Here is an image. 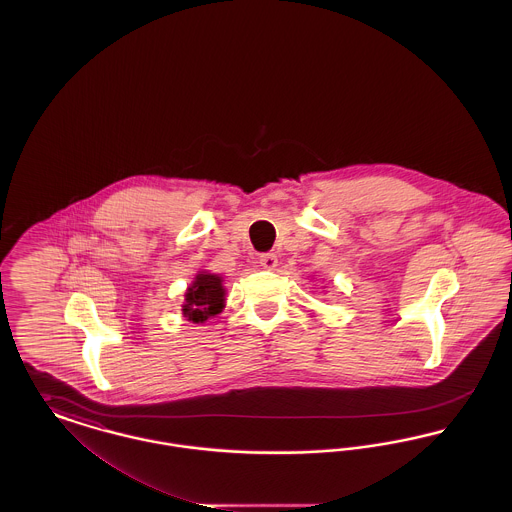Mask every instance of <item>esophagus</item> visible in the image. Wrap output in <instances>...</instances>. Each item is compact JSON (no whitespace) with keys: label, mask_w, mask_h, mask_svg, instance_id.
<instances>
[{"label":"esophagus","mask_w":512,"mask_h":512,"mask_svg":"<svg viewBox=\"0 0 512 512\" xmlns=\"http://www.w3.org/2000/svg\"><path fill=\"white\" fill-rule=\"evenodd\" d=\"M259 265L263 268H268V270H272V268L278 265V257H276L274 253H263V255L259 257Z\"/></svg>","instance_id":"34e87169"}]
</instances>
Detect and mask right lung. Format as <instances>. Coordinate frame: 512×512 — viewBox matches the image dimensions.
I'll use <instances>...</instances> for the list:
<instances>
[{
	"label": "right lung",
	"instance_id": "right-lung-1",
	"mask_svg": "<svg viewBox=\"0 0 512 512\" xmlns=\"http://www.w3.org/2000/svg\"><path fill=\"white\" fill-rule=\"evenodd\" d=\"M224 307V288L217 274H197L194 284L188 288L184 317L192 322H205L219 315Z\"/></svg>",
	"mask_w": 512,
	"mask_h": 512
}]
</instances>
